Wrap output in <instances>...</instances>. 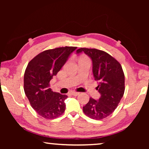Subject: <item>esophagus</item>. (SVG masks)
<instances>
[{
  "instance_id": "obj_1",
  "label": "esophagus",
  "mask_w": 149,
  "mask_h": 149,
  "mask_svg": "<svg viewBox=\"0 0 149 149\" xmlns=\"http://www.w3.org/2000/svg\"><path fill=\"white\" fill-rule=\"evenodd\" d=\"M70 93H71V95H73V96H77L79 94V93L75 92V91H72Z\"/></svg>"
}]
</instances>
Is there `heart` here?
<instances>
[{
    "mask_svg": "<svg viewBox=\"0 0 149 149\" xmlns=\"http://www.w3.org/2000/svg\"><path fill=\"white\" fill-rule=\"evenodd\" d=\"M84 59H89V58H88L86 57V56H83V57L81 58L80 59V60H84Z\"/></svg>",
    "mask_w": 149,
    "mask_h": 149,
    "instance_id": "1",
    "label": "heart"
}]
</instances>
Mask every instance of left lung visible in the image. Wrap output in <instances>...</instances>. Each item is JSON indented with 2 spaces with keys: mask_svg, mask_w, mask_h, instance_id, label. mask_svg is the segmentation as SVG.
<instances>
[{
  "mask_svg": "<svg viewBox=\"0 0 149 149\" xmlns=\"http://www.w3.org/2000/svg\"><path fill=\"white\" fill-rule=\"evenodd\" d=\"M82 52L92 60L93 75L99 83L96 89L100 94L99 100L91 97L83 110L92 119L102 120L114 112L124 94V73L120 62L103 50L87 48L77 50L78 54Z\"/></svg>",
  "mask_w": 149,
  "mask_h": 149,
  "instance_id": "8db88e82",
  "label": "left lung"
}]
</instances>
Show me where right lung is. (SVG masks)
<instances>
[{
  "mask_svg": "<svg viewBox=\"0 0 149 149\" xmlns=\"http://www.w3.org/2000/svg\"><path fill=\"white\" fill-rule=\"evenodd\" d=\"M76 47L46 50L34 57L26 69L24 91L32 108L46 119H54L64 112L68 96L53 92L50 81L57 74Z\"/></svg>",
  "mask_w": 149,
  "mask_h": 149,
  "instance_id": "1",
  "label": "right lung"
}]
</instances>
